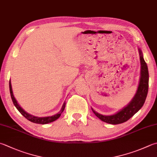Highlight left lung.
<instances>
[{"label": "left lung", "mask_w": 157, "mask_h": 157, "mask_svg": "<svg viewBox=\"0 0 157 157\" xmlns=\"http://www.w3.org/2000/svg\"><path fill=\"white\" fill-rule=\"evenodd\" d=\"M139 51H140V55L141 70L140 82L136 95L132 100V101L126 107L114 115H102L96 113L95 111L93 110V109H91L94 113L103 122L111 124H119L125 122L133 116L143 106L147 97V91H148L149 74L147 64L143 58L142 52L140 49H139Z\"/></svg>", "instance_id": "left-lung-1"}]
</instances>
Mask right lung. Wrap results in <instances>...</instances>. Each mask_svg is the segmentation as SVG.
<instances>
[{"label":"right lung","mask_w":157,"mask_h":157,"mask_svg":"<svg viewBox=\"0 0 157 157\" xmlns=\"http://www.w3.org/2000/svg\"><path fill=\"white\" fill-rule=\"evenodd\" d=\"M10 94H11V100H12L13 105L16 106V109L20 111V113H21L24 117L26 118L28 120L31 121V122H33V123H36V124H46L48 123H51L52 122H54L56 120H57L59 117L61 116V114L62 112L63 111L65 106H66V103H63V106H62L61 110L60 112L57 114H56L55 115H52V116H49V117H35V116H33V115L29 114L25 112L23 109L20 107V105L17 104V102L16 101V100L15 99V98L13 96V91H12V88H11V82L10 81Z\"/></svg>","instance_id":"add662e5"}]
</instances>
